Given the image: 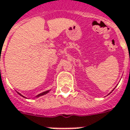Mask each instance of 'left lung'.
I'll return each mask as SVG.
<instances>
[{
  "label": "left lung",
  "mask_w": 130,
  "mask_h": 130,
  "mask_svg": "<svg viewBox=\"0 0 130 130\" xmlns=\"http://www.w3.org/2000/svg\"><path fill=\"white\" fill-rule=\"evenodd\" d=\"M113 90H112V91H113ZM112 91H111V92H112ZM111 92H110V93H111ZM110 93H109V94H110ZM109 94H108V95H109Z\"/></svg>",
  "instance_id": "left-lung-1"
}]
</instances>
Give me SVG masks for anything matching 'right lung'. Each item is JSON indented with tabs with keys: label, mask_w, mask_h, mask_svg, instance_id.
Here are the masks:
<instances>
[{
	"label": "right lung",
	"mask_w": 130,
	"mask_h": 130,
	"mask_svg": "<svg viewBox=\"0 0 130 130\" xmlns=\"http://www.w3.org/2000/svg\"><path fill=\"white\" fill-rule=\"evenodd\" d=\"M49 91H51V90H46V91H44V92H41V93H40V94H38V95H37L36 96H35V97L33 98V99H35V98H38L40 97V96H43V95H45V94H47V93H48L49 92ZM17 93L19 94V95H20L21 96H22V97L24 98H26L25 96H24L23 95H22L21 93H19V92H17Z\"/></svg>",
	"instance_id": "obj_1"
}]
</instances>
